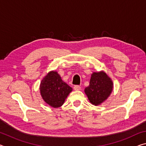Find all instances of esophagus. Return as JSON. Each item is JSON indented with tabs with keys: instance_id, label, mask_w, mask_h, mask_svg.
Returning <instances> with one entry per match:
<instances>
[{
	"instance_id": "34e87169",
	"label": "esophagus",
	"mask_w": 146,
	"mask_h": 146,
	"mask_svg": "<svg viewBox=\"0 0 146 146\" xmlns=\"http://www.w3.org/2000/svg\"><path fill=\"white\" fill-rule=\"evenodd\" d=\"M73 88H74V90H75V91H78V90H80L81 87L79 85H75V86H74Z\"/></svg>"
}]
</instances>
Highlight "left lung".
I'll return each instance as SVG.
<instances>
[{
  "label": "left lung",
  "instance_id": "1",
  "mask_svg": "<svg viewBox=\"0 0 146 146\" xmlns=\"http://www.w3.org/2000/svg\"><path fill=\"white\" fill-rule=\"evenodd\" d=\"M113 90V82L106 73H93L91 76L90 85L84 91L92 104L97 106L102 103L110 95Z\"/></svg>",
  "mask_w": 146,
  "mask_h": 146
}]
</instances>
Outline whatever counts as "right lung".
I'll list each match as a JSON object with an SVG mask.
<instances>
[{"mask_svg": "<svg viewBox=\"0 0 146 146\" xmlns=\"http://www.w3.org/2000/svg\"><path fill=\"white\" fill-rule=\"evenodd\" d=\"M40 91L42 97L48 104L59 108L63 104L72 88L62 80L57 72L51 71L41 81Z\"/></svg>", "mask_w": 146, "mask_h": 146, "instance_id": "add662e5", "label": "right lung"}]
</instances>
